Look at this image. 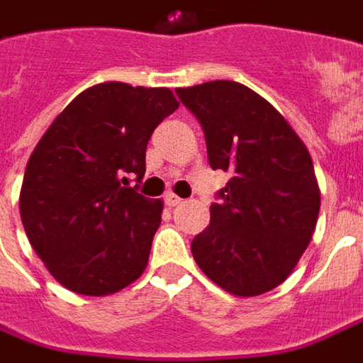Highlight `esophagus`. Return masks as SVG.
I'll use <instances>...</instances> for the list:
<instances>
[{"instance_id": "1", "label": "esophagus", "mask_w": 363, "mask_h": 363, "mask_svg": "<svg viewBox=\"0 0 363 363\" xmlns=\"http://www.w3.org/2000/svg\"><path fill=\"white\" fill-rule=\"evenodd\" d=\"M164 201H166L167 207H176V206H179V203H182L184 199H182V197H177L176 194H172V191H169V194H166V197H164Z\"/></svg>"}]
</instances>
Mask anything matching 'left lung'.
I'll use <instances>...</instances> for the list:
<instances>
[{
	"mask_svg": "<svg viewBox=\"0 0 363 363\" xmlns=\"http://www.w3.org/2000/svg\"><path fill=\"white\" fill-rule=\"evenodd\" d=\"M199 120L213 169L231 177L191 255L235 296H259L286 281L308 247L320 211L312 157L271 102L241 82L177 89Z\"/></svg>",
	"mask_w": 363,
	"mask_h": 363,
	"instance_id": "1",
	"label": "left lung"
}]
</instances>
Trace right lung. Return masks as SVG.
I'll return each instance as SVG.
<instances>
[{"instance_id":"obj_1","label":"right lung","mask_w":363,"mask_h":363,"mask_svg":"<svg viewBox=\"0 0 363 363\" xmlns=\"http://www.w3.org/2000/svg\"><path fill=\"white\" fill-rule=\"evenodd\" d=\"M179 106L169 89L101 82L74 96L27 162L19 211L29 243L65 289L106 296L138 279L162 221V199L128 187L146 146Z\"/></svg>"}]
</instances>
